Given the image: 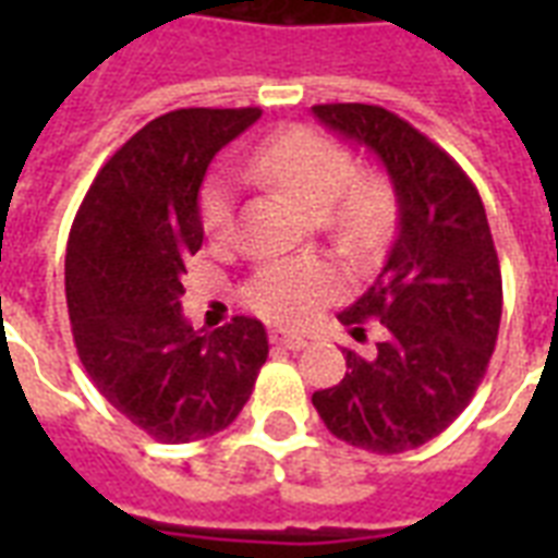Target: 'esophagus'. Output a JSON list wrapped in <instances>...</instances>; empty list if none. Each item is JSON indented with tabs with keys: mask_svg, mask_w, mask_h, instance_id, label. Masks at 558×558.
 Masks as SVG:
<instances>
[{
	"mask_svg": "<svg viewBox=\"0 0 558 558\" xmlns=\"http://www.w3.org/2000/svg\"><path fill=\"white\" fill-rule=\"evenodd\" d=\"M269 341L275 344V348H287V350H304L306 344H310L304 336H295V332H287V330H271Z\"/></svg>",
	"mask_w": 558,
	"mask_h": 558,
	"instance_id": "34e87169",
	"label": "esophagus"
}]
</instances>
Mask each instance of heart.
I'll return each mask as SVG.
<instances>
[{"mask_svg": "<svg viewBox=\"0 0 558 558\" xmlns=\"http://www.w3.org/2000/svg\"><path fill=\"white\" fill-rule=\"evenodd\" d=\"M248 173L287 191L298 205L327 219L341 254L362 260L379 248L390 226V191L381 179L356 177L353 153L313 126H292L257 144ZM202 226L214 240H228L236 228V182L219 170L199 196ZM344 295L341 271L318 257L271 260L245 283L254 313L275 324H306L324 306Z\"/></svg>", "mask_w": 558, "mask_h": 558, "instance_id": "obj_1", "label": "heart"}]
</instances>
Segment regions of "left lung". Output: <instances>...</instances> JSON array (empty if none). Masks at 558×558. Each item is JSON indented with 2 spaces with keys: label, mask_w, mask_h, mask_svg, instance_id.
<instances>
[{
  "label": "left lung",
  "mask_w": 558,
  "mask_h": 558,
  "mask_svg": "<svg viewBox=\"0 0 558 558\" xmlns=\"http://www.w3.org/2000/svg\"><path fill=\"white\" fill-rule=\"evenodd\" d=\"M315 118L381 161L397 193V236L367 292L339 313L353 339L379 318L376 356L348 353L313 405L339 440L399 454L442 434L472 402L501 324V266L481 193L449 153L371 104H318Z\"/></svg>",
  "instance_id": "8db88e82"
}]
</instances>
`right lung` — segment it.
I'll return each instance as SVG.
<instances>
[{"label": "right lung", "mask_w": 558, "mask_h": 558, "mask_svg": "<svg viewBox=\"0 0 558 558\" xmlns=\"http://www.w3.org/2000/svg\"><path fill=\"white\" fill-rule=\"evenodd\" d=\"M260 109H173L98 170L65 245V304L83 367L116 411L161 442L234 423L269 356L257 318L214 332L182 315L185 263L202 248L210 159Z\"/></svg>", "instance_id": "right-lung-1"}]
</instances>
